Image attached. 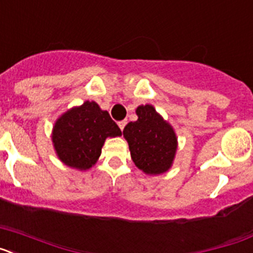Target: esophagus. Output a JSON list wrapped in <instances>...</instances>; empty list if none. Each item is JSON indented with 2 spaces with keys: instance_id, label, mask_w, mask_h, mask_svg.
I'll list each match as a JSON object with an SVG mask.
<instances>
[{
  "instance_id": "obj_1",
  "label": "esophagus",
  "mask_w": 253,
  "mask_h": 253,
  "mask_svg": "<svg viewBox=\"0 0 253 253\" xmlns=\"http://www.w3.org/2000/svg\"><path fill=\"white\" fill-rule=\"evenodd\" d=\"M118 125H119V128H120V130H124V128H125V125H126V122H125V120H122V122H119L118 123Z\"/></svg>"
}]
</instances>
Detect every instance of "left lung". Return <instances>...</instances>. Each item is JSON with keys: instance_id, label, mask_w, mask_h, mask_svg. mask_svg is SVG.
I'll return each instance as SVG.
<instances>
[{"instance_id": "obj_1", "label": "left lung", "mask_w": 253, "mask_h": 253, "mask_svg": "<svg viewBox=\"0 0 253 253\" xmlns=\"http://www.w3.org/2000/svg\"><path fill=\"white\" fill-rule=\"evenodd\" d=\"M137 122L123 130L134 165L146 175L156 176L169 171L177 152L175 129L152 105L137 107Z\"/></svg>"}]
</instances>
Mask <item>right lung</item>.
Wrapping results in <instances>:
<instances>
[{
    "instance_id": "add662e5",
    "label": "right lung",
    "mask_w": 253,
    "mask_h": 253,
    "mask_svg": "<svg viewBox=\"0 0 253 253\" xmlns=\"http://www.w3.org/2000/svg\"><path fill=\"white\" fill-rule=\"evenodd\" d=\"M122 135V130L95 101L73 106L55 120L51 142L60 162L86 171L95 166L106 138Z\"/></svg>"
}]
</instances>
